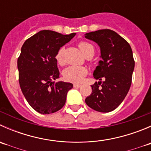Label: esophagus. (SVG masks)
<instances>
[{"mask_svg":"<svg viewBox=\"0 0 151 151\" xmlns=\"http://www.w3.org/2000/svg\"><path fill=\"white\" fill-rule=\"evenodd\" d=\"M82 85L80 84H74V88H80V87H81Z\"/></svg>","mask_w":151,"mask_h":151,"instance_id":"1","label":"esophagus"}]
</instances>
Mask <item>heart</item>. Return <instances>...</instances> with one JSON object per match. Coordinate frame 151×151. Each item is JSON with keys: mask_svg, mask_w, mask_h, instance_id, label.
Wrapping results in <instances>:
<instances>
[{"mask_svg": "<svg viewBox=\"0 0 151 151\" xmlns=\"http://www.w3.org/2000/svg\"><path fill=\"white\" fill-rule=\"evenodd\" d=\"M80 50L85 56L87 54L90 52L94 53L93 47L91 44L86 42H81L78 45ZM64 52L65 48L61 47L59 48L55 55V60L58 64L63 66L65 63L64 60ZM88 71L87 68L83 66H71L65 68L63 71V76L64 79L67 81L71 82V83H81L85 77L88 74Z\"/></svg>", "mask_w": 151, "mask_h": 151, "instance_id": "b5f03b06", "label": "heart"}]
</instances>
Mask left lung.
<instances>
[{
    "label": "left lung",
    "instance_id": "obj_1",
    "mask_svg": "<svg viewBox=\"0 0 151 151\" xmlns=\"http://www.w3.org/2000/svg\"><path fill=\"white\" fill-rule=\"evenodd\" d=\"M85 37L98 44L102 58L93 72L94 78L100 81L91 85L92 93L85 103L98 112H111L121 104L132 85V50L123 37L109 29L90 32Z\"/></svg>",
    "mask_w": 151,
    "mask_h": 151
}]
</instances>
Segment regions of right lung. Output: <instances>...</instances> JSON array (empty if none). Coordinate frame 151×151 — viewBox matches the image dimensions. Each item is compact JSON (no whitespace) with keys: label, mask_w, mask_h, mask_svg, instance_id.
Listing matches in <instances>:
<instances>
[{"label":"right lung","mask_w":151,"mask_h":151,"mask_svg":"<svg viewBox=\"0 0 151 151\" xmlns=\"http://www.w3.org/2000/svg\"><path fill=\"white\" fill-rule=\"evenodd\" d=\"M75 34L41 30L27 39L21 48L17 59L21 91L30 106L39 113L48 115L61 109L67 93L73 88L71 83L53 80L60 75L56 52Z\"/></svg>","instance_id":"right-lung-1"}]
</instances>
